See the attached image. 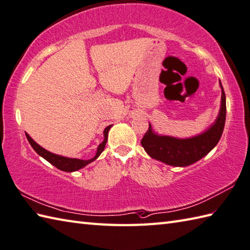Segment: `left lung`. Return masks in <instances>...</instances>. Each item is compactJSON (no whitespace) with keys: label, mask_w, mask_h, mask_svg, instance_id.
I'll list each match as a JSON object with an SVG mask.
<instances>
[{"label":"left lung","mask_w":250,"mask_h":250,"mask_svg":"<svg viewBox=\"0 0 250 250\" xmlns=\"http://www.w3.org/2000/svg\"><path fill=\"white\" fill-rule=\"evenodd\" d=\"M221 93V107L219 116L210 128L198 136L179 140L171 136L157 135L149 124L145 135L141 141L142 146L151 158L173 167H187L206 156L218 144L226 124V94Z\"/></svg>","instance_id":"8db88e82"}]
</instances>
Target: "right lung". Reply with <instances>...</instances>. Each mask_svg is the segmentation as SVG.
<instances>
[{
    "mask_svg": "<svg viewBox=\"0 0 250 250\" xmlns=\"http://www.w3.org/2000/svg\"><path fill=\"white\" fill-rule=\"evenodd\" d=\"M111 126H113V125L106 126V129L104 130V141L99 145L97 153H95V156L92 159H89V160H82V159L65 158V157H62V156L55 155V153H51L49 151H47L46 149H44L43 147H41L39 144H36V143L31 139L29 134L25 133V136H26V139H28V141L30 143V145L32 146V148H33V149L37 153H39L41 157H43L45 160H47L49 163H51L52 166H55L57 168L61 169V171L74 172V171H77V169L82 168L83 167H86L87 164L94 161L95 159H97L101 155V152L104 150L105 145H106V142H107L108 131H109V129L111 128Z\"/></svg>",
    "mask_w": 250,
    "mask_h": 250,
    "instance_id": "right-lung-1",
    "label": "right lung"
}]
</instances>
